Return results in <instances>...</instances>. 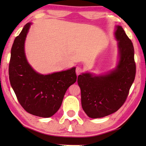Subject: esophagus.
<instances>
[{
	"mask_svg": "<svg viewBox=\"0 0 146 146\" xmlns=\"http://www.w3.org/2000/svg\"><path fill=\"white\" fill-rule=\"evenodd\" d=\"M83 71H84V70H83L82 68L80 67V66H78V67L76 68V74H77V75H79L81 74V73H82Z\"/></svg>",
	"mask_w": 146,
	"mask_h": 146,
	"instance_id": "obj_1",
	"label": "esophagus"
}]
</instances>
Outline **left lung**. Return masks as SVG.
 <instances>
[{
    "instance_id": "obj_1",
    "label": "left lung",
    "mask_w": 146,
    "mask_h": 146,
    "mask_svg": "<svg viewBox=\"0 0 146 146\" xmlns=\"http://www.w3.org/2000/svg\"><path fill=\"white\" fill-rule=\"evenodd\" d=\"M115 36L120 56L116 69L104 76L93 77L89 73L78 76L82 106L90 118L106 117L119 109L135 80L136 64L132 41L120 26L117 27Z\"/></svg>"
}]
</instances>
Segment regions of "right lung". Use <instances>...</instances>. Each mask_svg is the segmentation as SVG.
I'll list each match as a JSON object with an SVG mask.
<instances>
[{"label": "right lung", "mask_w": 146, "mask_h": 146, "mask_svg": "<svg viewBox=\"0 0 146 146\" xmlns=\"http://www.w3.org/2000/svg\"><path fill=\"white\" fill-rule=\"evenodd\" d=\"M31 23L15 38L9 64L10 84L20 104L27 113L40 117L59 110L66 90L77 80L75 68L49 75L33 71L26 60L24 44Z\"/></svg>", "instance_id": "add662e5"}]
</instances>
